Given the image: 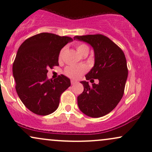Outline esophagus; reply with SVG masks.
Here are the masks:
<instances>
[{"mask_svg":"<svg viewBox=\"0 0 152 152\" xmlns=\"http://www.w3.org/2000/svg\"><path fill=\"white\" fill-rule=\"evenodd\" d=\"M71 85H74V84H76V81H74V80H71Z\"/></svg>","mask_w":152,"mask_h":152,"instance_id":"obj_1","label":"esophagus"}]
</instances>
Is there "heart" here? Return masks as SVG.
<instances>
[{"instance_id": "heart-1", "label": "heart", "mask_w": 152, "mask_h": 152, "mask_svg": "<svg viewBox=\"0 0 152 152\" xmlns=\"http://www.w3.org/2000/svg\"><path fill=\"white\" fill-rule=\"evenodd\" d=\"M76 50L81 55H83L84 53H88L89 51V48L88 46L83 43H80V44L76 45ZM63 52L64 50H61L60 53H59V59H61ZM87 70L86 67L83 65H78V66H69L65 68L64 69V74L66 76H69L71 78L74 79H77L81 76L82 74H84Z\"/></svg>"}]
</instances>
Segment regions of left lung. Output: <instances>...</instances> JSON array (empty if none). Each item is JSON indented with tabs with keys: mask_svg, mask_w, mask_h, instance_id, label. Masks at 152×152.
<instances>
[{
	"mask_svg": "<svg viewBox=\"0 0 152 152\" xmlns=\"http://www.w3.org/2000/svg\"><path fill=\"white\" fill-rule=\"evenodd\" d=\"M74 40L83 41L93 48L94 65L86 80L98 79L99 83L81 81L83 91L77 97L81 112L93 118L109 114L117 106L124 92L128 69L125 55L117 45L102 34L76 36ZM91 82V83H93Z\"/></svg>",
	"mask_w": 152,
	"mask_h": 152,
	"instance_id": "obj_1",
	"label": "left lung"
}]
</instances>
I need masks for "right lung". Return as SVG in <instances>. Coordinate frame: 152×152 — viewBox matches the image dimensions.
Returning <instances> with one entry per match:
<instances>
[{"label": "right lung", "instance_id": "right-lung-1", "mask_svg": "<svg viewBox=\"0 0 152 152\" xmlns=\"http://www.w3.org/2000/svg\"><path fill=\"white\" fill-rule=\"evenodd\" d=\"M73 39L41 33L26 39L19 47L13 65L15 90L23 104L34 114L46 116L58 109L60 96L71 86L64 75L47 78L48 69L58 66L61 50Z\"/></svg>", "mask_w": 152, "mask_h": 152}]
</instances>
